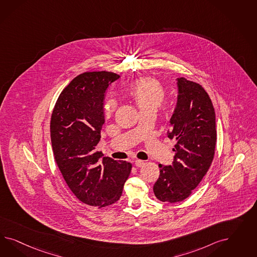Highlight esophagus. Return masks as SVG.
Returning <instances> with one entry per match:
<instances>
[{
  "mask_svg": "<svg viewBox=\"0 0 257 257\" xmlns=\"http://www.w3.org/2000/svg\"><path fill=\"white\" fill-rule=\"evenodd\" d=\"M135 165H136L138 168H140V167H142V166L144 165V161H143V160H140V159H138V160H136V161H135Z\"/></svg>",
  "mask_w": 257,
  "mask_h": 257,
  "instance_id": "1",
  "label": "esophagus"
}]
</instances>
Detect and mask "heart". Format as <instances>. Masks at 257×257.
<instances>
[{
  "label": "heart",
  "instance_id": "heart-1",
  "mask_svg": "<svg viewBox=\"0 0 257 257\" xmlns=\"http://www.w3.org/2000/svg\"><path fill=\"white\" fill-rule=\"evenodd\" d=\"M130 96L138 104L141 112L156 110L163 102L166 90L163 85L154 78H142L131 86ZM117 103L113 99H109L104 105L106 117H111L116 109Z\"/></svg>",
  "mask_w": 257,
  "mask_h": 257
}]
</instances>
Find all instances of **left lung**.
<instances>
[{
    "label": "left lung",
    "instance_id": "obj_1",
    "mask_svg": "<svg viewBox=\"0 0 257 257\" xmlns=\"http://www.w3.org/2000/svg\"><path fill=\"white\" fill-rule=\"evenodd\" d=\"M178 98L168 137L176 141L173 163L158 165L154 193L161 202H182L210 168L217 142L216 115L210 97L200 84L177 79Z\"/></svg>",
    "mask_w": 257,
    "mask_h": 257
}]
</instances>
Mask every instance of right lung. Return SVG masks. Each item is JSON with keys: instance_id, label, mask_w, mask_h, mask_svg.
I'll list each match as a JSON object with an SVG mask.
<instances>
[{"instance_id": "obj_1", "label": "right lung", "mask_w": 257, "mask_h": 257, "mask_svg": "<svg viewBox=\"0 0 257 257\" xmlns=\"http://www.w3.org/2000/svg\"><path fill=\"white\" fill-rule=\"evenodd\" d=\"M119 75L86 71L72 79L59 95L51 117V140L55 162L79 201L98 208L119 200L132 164L101 159L96 151L104 123L103 97Z\"/></svg>"}]
</instances>
